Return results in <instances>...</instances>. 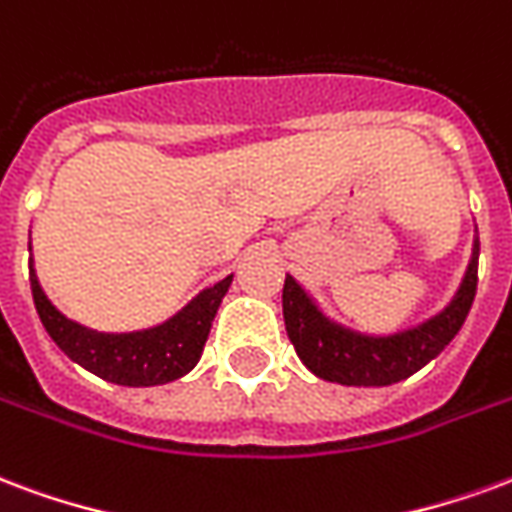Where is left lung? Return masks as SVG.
<instances>
[{
  "label": "left lung",
  "instance_id": "1",
  "mask_svg": "<svg viewBox=\"0 0 512 512\" xmlns=\"http://www.w3.org/2000/svg\"><path fill=\"white\" fill-rule=\"evenodd\" d=\"M475 237L472 259L458 292L442 311L417 327L393 335H365L324 316L322 308L292 275L283 283V322L302 365L324 382L346 387H387L417 374L453 341L477 292Z\"/></svg>",
  "mask_w": 512,
  "mask_h": 512
}]
</instances>
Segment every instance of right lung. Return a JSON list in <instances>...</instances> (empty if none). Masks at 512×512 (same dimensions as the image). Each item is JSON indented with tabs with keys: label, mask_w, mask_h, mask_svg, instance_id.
<instances>
[{
	"label": "right lung",
	"mask_w": 512,
	"mask_h": 512,
	"mask_svg": "<svg viewBox=\"0 0 512 512\" xmlns=\"http://www.w3.org/2000/svg\"><path fill=\"white\" fill-rule=\"evenodd\" d=\"M231 278L234 275L196 294L182 311L158 327H147L136 333H98L67 319L65 313H59L51 305L29 261L32 297L46 333L73 363L122 387H155L193 371V365L199 363L204 352L220 300L229 292Z\"/></svg>",
	"instance_id": "right-lung-1"
}]
</instances>
